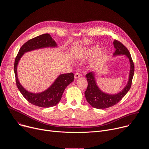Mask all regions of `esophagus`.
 Returning <instances> with one entry per match:
<instances>
[{"label": "esophagus", "mask_w": 149, "mask_h": 149, "mask_svg": "<svg viewBox=\"0 0 149 149\" xmlns=\"http://www.w3.org/2000/svg\"><path fill=\"white\" fill-rule=\"evenodd\" d=\"M80 75H81V74H80L79 73L77 72V73H76V74H75V75H74V78H75V79H77V78H79V77H80Z\"/></svg>", "instance_id": "34e87169"}]
</instances>
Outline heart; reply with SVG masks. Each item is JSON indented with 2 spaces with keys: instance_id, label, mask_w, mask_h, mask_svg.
I'll list each match as a JSON object with an SVG mask.
<instances>
[{
  "instance_id": "heart-1",
  "label": "heart",
  "mask_w": 149,
  "mask_h": 149,
  "mask_svg": "<svg viewBox=\"0 0 149 149\" xmlns=\"http://www.w3.org/2000/svg\"><path fill=\"white\" fill-rule=\"evenodd\" d=\"M108 53V50L103 48L100 50V47L98 45H94L88 48H84L78 52L76 57L78 59L88 58L95 55L91 62V65L95 66L100 63Z\"/></svg>"
}]
</instances>
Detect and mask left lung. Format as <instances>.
<instances>
[{"label": "left lung", "instance_id": "obj_1", "mask_svg": "<svg viewBox=\"0 0 149 149\" xmlns=\"http://www.w3.org/2000/svg\"><path fill=\"white\" fill-rule=\"evenodd\" d=\"M113 45L116 49L113 54V56L125 55V56L129 59L130 62L129 80L126 86L121 91L115 94H111L104 93L100 90L96 82L95 72H91L87 74L86 77L88 81V87L86 91H85V96L87 102L93 107L95 109H104L112 107L117 104L128 93L131 88L134 72V65L131 55L127 48L119 41L114 40Z\"/></svg>", "mask_w": 149, "mask_h": 149}]
</instances>
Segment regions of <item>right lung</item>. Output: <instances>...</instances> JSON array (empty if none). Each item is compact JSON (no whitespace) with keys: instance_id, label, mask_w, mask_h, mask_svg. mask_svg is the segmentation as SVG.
Wrapping results in <instances>:
<instances>
[{"instance_id":"right-lung-1","label":"right lung","mask_w":149,"mask_h":149,"mask_svg":"<svg viewBox=\"0 0 149 149\" xmlns=\"http://www.w3.org/2000/svg\"><path fill=\"white\" fill-rule=\"evenodd\" d=\"M57 47L56 42L49 34H42L24 44L20 48L15 61L14 72L17 88L28 102L38 107L48 108L56 105L60 101L65 89L74 81V74L71 72L60 74L48 88L40 93H33L26 90L20 84L17 77V67L25 53L42 48Z\"/></svg>"}]
</instances>
